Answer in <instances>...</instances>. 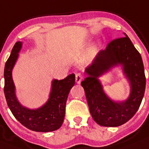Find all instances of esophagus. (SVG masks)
Masks as SVG:
<instances>
[{
	"instance_id": "esophagus-1",
	"label": "esophagus",
	"mask_w": 149,
	"mask_h": 149,
	"mask_svg": "<svg viewBox=\"0 0 149 149\" xmlns=\"http://www.w3.org/2000/svg\"><path fill=\"white\" fill-rule=\"evenodd\" d=\"M82 78H82V76L81 75V74H76L75 81H76V82L78 83V84H80L81 81H82Z\"/></svg>"
}]
</instances>
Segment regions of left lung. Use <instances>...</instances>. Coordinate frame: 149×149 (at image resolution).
I'll return each instance as SVG.
<instances>
[{"instance_id":"8db88e82","label":"left lung","mask_w":149,"mask_h":149,"mask_svg":"<svg viewBox=\"0 0 149 149\" xmlns=\"http://www.w3.org/2000/svg\"><path fill=\"white\" fill-rule=\"evenodd\" d=\"M110 41L106 49L98 53L93 64L85 70L88 77L81 83L91 116L102 126L117 127L129 121L139 108L145 94L146 78L141 54L128 35ZM119 63L123 65L132 91L127 101L118 103L107 97L97 77Z\"/></svg>"}]
</instances>
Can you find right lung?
I'll return each mask as SVG.
<instances>
[{
    "label": "right lung",
    "instance_id": "1",
    "mask_svg": "<svg viewBox=\"0 0 149 149\" xmlns=\"http://www.w3.org/2000/svg\"><path fill=\"white\" fill-rule=\"evenodd\" d=\"M22 43L14 45L4 67V95L8 105L14 116L24 127L40 132L55 131L60 128L65 118V105L71 88L75 81L74 74L62 80H54L50 97L46 104L36 110H30L19 104L14 94L11 71L16 62Z\"/></svg>",
    "mask_w": 149,
    "mask_h": 149
}]
</instances>
